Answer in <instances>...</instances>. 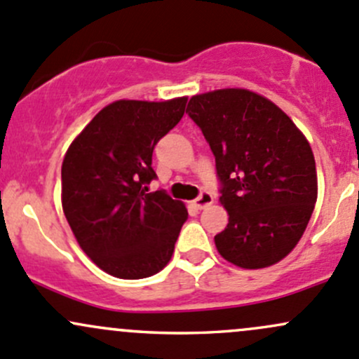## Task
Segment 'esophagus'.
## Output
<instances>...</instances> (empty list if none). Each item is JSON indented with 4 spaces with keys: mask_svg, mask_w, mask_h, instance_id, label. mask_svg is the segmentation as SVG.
<instances>
[{
    "mask_svg": "<svg viewBox=\"0 0 359 359\" xmlns=\"http://www.w3.org/2000/svg\"><path fill=\"white\" fill-rule=\"evenodd\" d=\"M213 201H215L213 194H211V192H208V191H203L201 194H199L198 198L194 199V206L198 210H205V208H208L210 205H213Z\"/></svg>",
    "mask_w": 359,
    "mask_h": 359,
    "instance_id": "obj_1",
    "label": "esophagus"
}]
</instances>
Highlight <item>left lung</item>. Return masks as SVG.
Instances as JSON below:
<instances>
[{
	"mask_svg": "<svg viewBox=\"0 0 359 359\" xmlns=\"http://www.w3.org/2000/svg\"><path fill=\"white\" fill-rule=\"evenodd\" d=\"M187 113L215 154L229 213L215 246L241 269H265L289 255L318 194L315 156L277 104L248 89L196 94Z\"/></svg>",
	"mask_w": 359,
	"mask_h": 359,
	"instance_id": "obj_1",
	"label": "left lung"
}]
</instances>
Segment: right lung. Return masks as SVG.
Masks as SVG:
<instances>
[{
	"label": "right lung",
	"mask_w": 359,
	"mask_h": 359,
	"mask_svg": "<svg viewBox=\"0 0 359 359\" xmlns=\"http://www.w3.org/2000/svg\"><path fill=\"white\" fill-rule=\"evenodd\" d=\"M187 97L120 100L74 139L62 165V206L86 255L118 278H146L167 266L187 210L156 179L153 149L182 118Z\"/></svg>",
	"instance_id": "1"
}]
</instances>
